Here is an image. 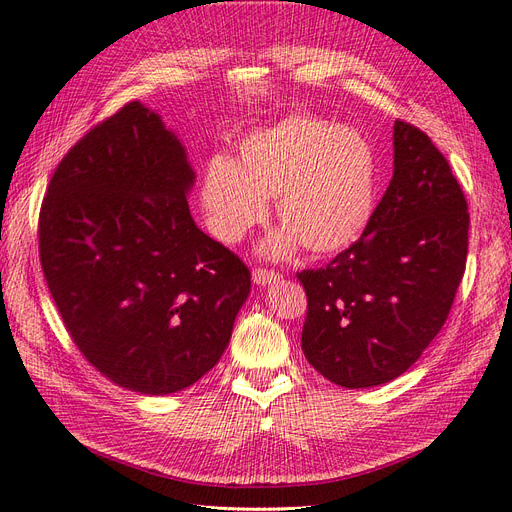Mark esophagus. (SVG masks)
<instances>
[{
  "mask_svg": "<svg viewBox=\"0 0 512 512\" xmlns=\"http://www.w3.org/2000/svg\"><path fill=\"white\" fill-rule=\"evenodd\" d=\"M252 280L258 286H267V284H273V282H280L282 280V273L280 271H271V269H254Z\"/></svg>",
  "mask_w": 512,
  "mask_h": 512,
  "instance_id": "obj_1",
  "label": "esophagus"
}]
</instances>
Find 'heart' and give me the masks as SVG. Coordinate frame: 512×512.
<instances>
[{"instance_id": "1", "label": "heart", "mask_w": 512, "mask_h": 512, "mask_svg": "<svg viewBox=\"0 0 512 512\" xmlns=\"http://www.w3.org/2000/svg\"><path fill=\"white\" fill-rule=\"evenodd\" d=\"M376 153L367 136L312 115H288L245 134L235 158H213L200 183L211 235L235 245L267 220L275 200L284 226L265 243L282 258L303 243L309 254L344 252L374 218Z\"/></svg>"}]
</instances>
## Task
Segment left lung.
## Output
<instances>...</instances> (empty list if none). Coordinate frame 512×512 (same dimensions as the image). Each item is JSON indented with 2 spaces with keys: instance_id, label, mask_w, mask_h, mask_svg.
I'll return each instance as SVG.
<instances>
[{
  "instance_id": "1",
  "label": "left lung",
  "mask_w": 512,
  "mask_h": 512,
  "mask_svg": "<svg viewBox=\"0 0 512 512\" xmlns=\"http://www.w3.org/2000/svg\"><path fill=\"white\" fill-rule=\"evenodd\" d=\"M393 149V179L361 239L324 269L299 273L303 354L344 389L408 371L440 333L466 271L470 213L451 166L399 119Z\"/></svg>"
}]
</instances>
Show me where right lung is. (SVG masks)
Segmentation results:
<instances>
[{
  "mask_svg": "<svg viewBox=\"0 0 512 512\" xmlns=\"http://www.w3.org/2000/svg\"><path fill=\"white\" fill-rule=\"evenodd\" d=\"M194 179L177 134L136 100L66 153L42 200L40 262L66 329L134 393L203 378L250 294V269L194 224Z\"/></svg>",
  "mask_w": 512,
  "mask_h": 512,
  "instance_id": "obj_1",
  "label": "right lung"
}]
</instances>
